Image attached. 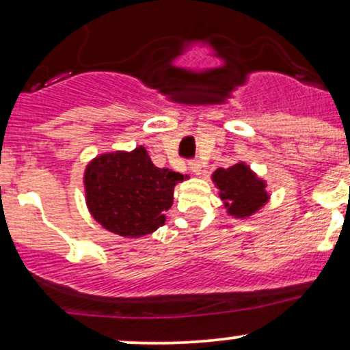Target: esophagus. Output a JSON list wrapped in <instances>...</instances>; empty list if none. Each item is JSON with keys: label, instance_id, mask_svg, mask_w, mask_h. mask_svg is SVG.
<instances>
[{"label": "esophagus", "instance_id": "1", "mask_svg": "<svg viewBox=\"0 0 350 350\" xmlns=\"http://www.w3.org/2000/svg\"><path fill=\"white\" fill-rule=\"evenodd\" d=\"M187 167H189V171H191L192 174H196V176H199L200 170H202V166H200V163L198 161V159H196V161H189Z\"/></svg>", "mask_w": 350, "mask_h": 350}]
</instances>
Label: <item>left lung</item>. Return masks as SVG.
<instances>
[{"instance_id": "8db88e82", "label": "left lung", "mask_w": 350, "mask_h": 350, "mask_svg": "<svg viewBox=\"0 0 350 350\" xmlns=\"http://www.w3.org/2000/svg\"><path fill=\"white\" fill-rule=\"evenodd\" d=\"M212 183L219 189L227 214L235 219H247L256 214L270 200L267 183L243 161L235 163L227 170L219 167L212 174Z\"/></svg>"}]
</instances>
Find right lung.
Segmentation results:
<instances>
[{"label": "right lung", "mask_w": 350, "mask_h": 350, "mask_svg": "<svg viewBox=\"0 0 350 350\" xmlns=\"http://www.w3.org/2000/svg\"><path fill=\"white\" fill-rule=\"evenodd\" d=\"M187 176L156 167L144 146L133 151L103 152L83 172L85 202L92 217L111 234H152L166 222L174 186Z\"/></svg>", "instance_id": "obj_1"}]
</instances>
